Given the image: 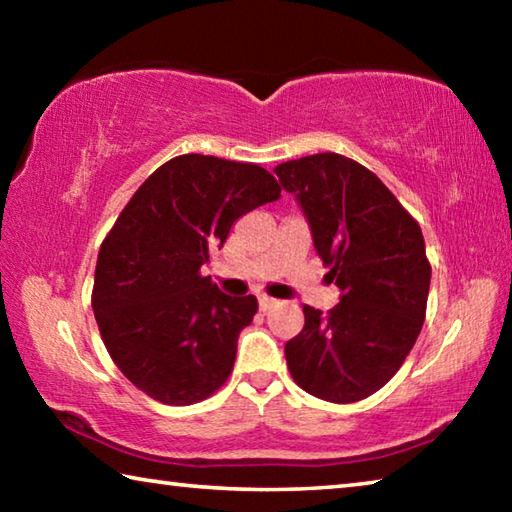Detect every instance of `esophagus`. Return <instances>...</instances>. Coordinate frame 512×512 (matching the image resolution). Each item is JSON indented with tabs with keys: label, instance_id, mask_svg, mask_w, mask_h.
<instances>
[{
	"label": "esophagus",
	"instance_id": "1",
	"mask_svg": "<svg viewBox=\"0 0 512 512\" xmlns=\"http://www.w3.org/2000/svg\"><path fill=\"white\" fill-rule=\"evenodd\" d=\"M275 305H277V300L268 298V296H259V309H262V311H268V309L275 307Z\"/></svg>",
	"mask_w": 512,
	"mask_h": 512
}]
</instances>
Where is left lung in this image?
<instances>
[{
    "label": "left lung",
    "mask_w": 512,
    "mask_h": 512,
    "mask_svg": "<svg viewBox=\"0 0 512 512\" xmlns=\"http://www.w3.org/2000/svg\"><path fill=\"white\" fill-rule=\"evenodd\" d=\"M275 176L341 291L327 316L302 307L305 327L284 345L291 377L320 400L359 402L400 370L422 329L431 282L422 230L375 173L339 153L277 164Z\"/></svg>",
    "instance_id": "left-lung-1"
}]
</instances>
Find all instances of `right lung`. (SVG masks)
Returning <instances> with one entry per match:
<instances>
[{
  "mask_svg": "<svg viewBox=\"0 0 512 512\" xmlns=\"http://www.w3.org/2000/svg\"><path fill=\"white\" fill-rule=\"evenodd\" d=\"M266 169L178 155L133 194L101 244L92 309L117 368L153 400L185 406L235 366L255 296H225L201 268L239 216L280 198Z\"/></svg>",
  "mask_w": 512,
  "mask_h": 512,
  "instance_id": "obj_1",
  "label": "right lung"
}]
</instances>
